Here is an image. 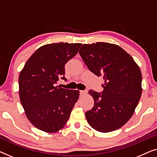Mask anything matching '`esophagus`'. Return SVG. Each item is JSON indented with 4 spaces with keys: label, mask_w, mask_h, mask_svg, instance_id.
Instances as JSON below:
<instances>
[{
    "label": "esophagus",
    "mask_w": 157,
    "mask_h": 157,
    "mask_svg": "<svg viewBox=\"0 0 157 157\" xmlns=\"http://www.w3.org/2000/svg\"><path fill=\"white\" fill-rule=\"evenodd\" d=\"M87 94V91H83V90H81L80 91V95L81 96H83L84 95V94Z\"/></svg>",
    "instance_id": "obj_1"
}]
</instances>
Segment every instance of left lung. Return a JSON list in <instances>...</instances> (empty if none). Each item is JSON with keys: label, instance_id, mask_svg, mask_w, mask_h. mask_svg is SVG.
Listing matches in <instances>:
<instances>
[{"label": "left lung", "instance_id": "8db88e82", "mask_svg": "<svg viewBox=\"0 0 157 157\" xmlns=\"http://www.w3.org/2000/svg\"><path fill=\"white\" fill-rule=\"evenodd\" d=\"M86 65L104 80L102 94L90 90L94 107L86 112L88 123L99 132H113L134 114L142 92L141 73L133 58L116 44H83L78 51Z\"/></svg>", "mask_w": 157, "mask_h": 157}]
</instances>
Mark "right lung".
I'll return each instance as SVG.
<instances>
[{"instance_id":"add662e5","label":"right lung","mask_w":157,"mask_h":157,"mask_svg":"<svg viewBox=\"0 0 157 157\" xmlns=\"http://www.w3.org/2000/svg\"><path fill=\"white\" fill-rule=\"evenodd\" d=\"M81 44L44 45L29 58L18 78L19 96L28 119L38 129L59 132L65 126L79 97L78 90L55 86L66 80L65 64L77 54Z\"/></svg>"}]
</instances>
